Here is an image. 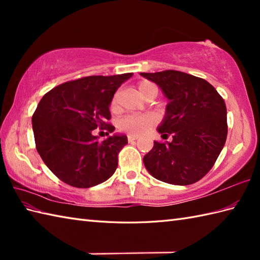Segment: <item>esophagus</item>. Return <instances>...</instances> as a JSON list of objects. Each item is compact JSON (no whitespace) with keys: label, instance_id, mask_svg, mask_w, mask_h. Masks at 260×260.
Instances as JSON below:
<instances>
[{"label":"esophagus","instance_id":"obj_1","mask_svg":"<svg viewBox=\"0 0 260 260\" xmlns=\"http://www.w3.org/2000/svg\"><path fill=\"white\" fill-rule=\"evenodd\" d=\"M127 140H128V142H134L137 140V136H132V135H128L127 136Z\"/></svg>","mask_w":260,"mask_h":260}]
</instances>
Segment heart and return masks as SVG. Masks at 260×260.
I'll return each mask as SVG.
<instances>
[{
	"label": "heart",
	"instance_id": "obj_1",
	"mask_svg": "<svg viewBox=\"0 0 260 260\" xmlns=\"http://www.w3.org/2000/svg\"><path fill=\"white\" fill-rule=\"evenodd\" d=\"M137 89H139L140 95L144 99H147L150 97L155 98L157 95L156 85L148 80H143L139 82V85H137ZM110 105H112L113 109H116L118 107L117 93L113 97ZM153 125H154V118L150 115H126L124 117H121L117 123L119 131L124 132V133L132 136H137V135L143 134Z\"/></svg>",
	"mask_w": 260,
	"mask_h": 260
}]
</instances>
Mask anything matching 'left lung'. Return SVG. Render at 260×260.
Instances as JSON below:
<instances>
[{
	"label": "left lung",
	"instance_id": "obj_1",
	"mask_svg": "<svg viewBox=\"0 0 260 260\" xmlns=\"http://www.w3.org/2000/svg\"><path fill=\"white\" fill-rule=\"evenodd\" d=\"M170 99L158 133L172 142H154L143 158L154 178L175 185L201 180L221 152L228 133L223 98L207 80L178 70L141 73Z\"/></svg>",
	"mask_w": 260,
	"mask_h": 260
}]
</instances>
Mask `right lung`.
<instances>
[{
    "label": "right lung",
    "instance_id": "add662e5",
    "mask_svg": "<svg viewBox=\"0 0 260 260\" xmlns=\"http://www.w3.org/2000/svg\"><path fill=\"white\" fill-rule=\"evenodd\" d=\"M132 75L82 77L54 87L41 98L32 115L36 147L59 180L86 189L114 174L127 137L114 135L99 141L93 132H114L109 105Z\"/></svg>",
    "mask_w": 260,
    "mask_h": 260
}]
</instances>
